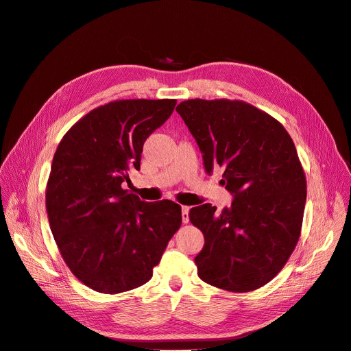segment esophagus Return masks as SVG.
I'll return each mask as SVG.
<instances>
[{
    "label": "esophagus",
    "instance_id": "obj_1",
    "mask_svg": "<svg viewBox=\"0 0 351 351\" xmlns=\"http://www.w3.org/2000/svg\"><path fill=\"white\" fill-rule=\"evenodd\" d=\"M189 206H182V220L183 223H188L189 222Z\"/></svg>",
    "mask_w": 351,
    "mask_h": 351
}]
</instances>
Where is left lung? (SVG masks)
<instances>
[{"instance_id": "left-lung-1", "label": "left lung", "mask_w": 351, "mask_h": 351, "mask_svg": "<svg viewBox=\"0 0 351 351\" xmlns=\"http://www.w3.org/2000/svg\"><path fill=\"white\" fill-rule=\"evenodd\" d=\"M204 158L208 175L223 168L232 205L205 204L189 212L205 236L195 257L199 278L245 293L269 283L299 241L306 176L280 122L243 101L189 99L176 106Z\"/></svg>"}]
</instances>
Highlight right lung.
<instances>
[{"label": "right lung", "instance_id": "right-lung-1", "mask_svg": "<svg viewBox=\"0 0 351 351\" xmlns=\"http://www.w3.org/2000/svg\"><path fill=\"white\" fill-rule=\"evenodd\" d=\"M175 105H102L69 129L53 155L45 193L51 232L69 270L92 290L115 294L145 285L180 228L175 202H143L122 188L141 168L145 141Z\"/></svg>", "mask_w": 351, "mask_h": 351}]
</instances>
